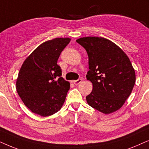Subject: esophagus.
I'll use <instances>...</instances> for the list:
<instances>
[{
	"mask_svg": "<svg viewBox=\"0 0 149 149\" xmlns=\"http://www.w3.org/2000/svg\"><path fill=\"white\" fill-rule=\"evenodd\" d=\"M81 82H82V79H81V78H79L77 80H73L72 81V82L73 83V84H76V85L79 84Z\"/></svg>",
	"mask_w": 149,
	"mask_h": 149,
	"instance_id": "esophagus-1",
	"label": "esophagus"
}]
</instances>
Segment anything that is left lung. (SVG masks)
Listing matches in <instances>:
<instances>
[{
  "mask_svg": "<svg viewBox=\"0 0 149 149\" xmlns=\"http://www.w3.org/2000/svg\"><path fill=\"white\" fill-rule=\"evenodd\" d=\"M88 56L87 80L93 91L86 97L92 108L110 114L123 106L136 82V73L127 54L108 39L98 37L76 40Z\"/></svg>",
  "mask_w": 149,
  "mask_h": 149,
  "instance_id": "left-lung-1",
  "label": "left lung"
}]
</instances>
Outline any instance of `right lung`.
<instances>
[{
  "label": "right lung",
  "instance_id": "obj_1",
  "mask_svg": "<svg viewBox=\"0 0 149 149\" xmlns=\"http://www.w3.org/2000/svg\"><path fill=\"white\" fill-rule=\"evenodd\" d=\"M56 38L37 47L23 63L16 81V90L31 112L42 116L54 114L62 108L69 90L57 61L70 42Z\"/></svg>",
  "mask_w": 149,
  "mask_h": 149
}]
</instances>
